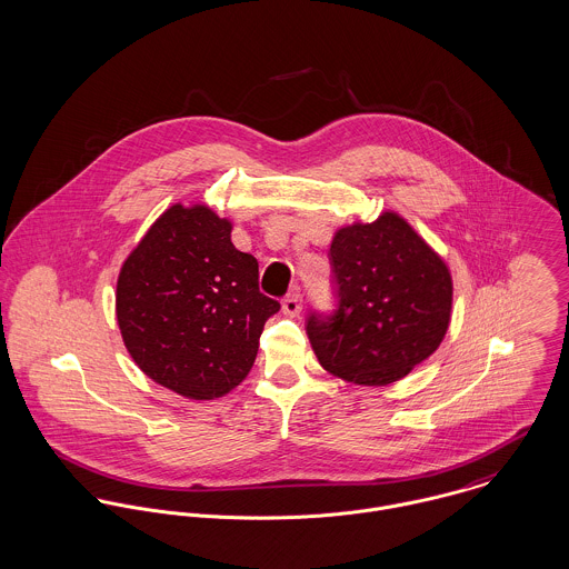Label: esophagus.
Wrapping results in <instances>:
<instances>
[{"label":"esophagus","instance_id":"34e87169","mask_svg":"<svg viewBox=\"0 0 569 569\" xmlns=\"http://www.w3.org/2000/svg\"><path fill=\"white\" fill-rule=\"evenodd\" d=\"M282 310L287 315H298L302 310V293L300 289H293L284 300H282Z\"/></svg>","mask_w":569,"mask_h":569}]
</instances>
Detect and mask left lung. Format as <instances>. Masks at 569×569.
I'll return each mask as SVG.
<instances>
[{"label":"left lung","mask_w":569,"mask_h":569,"mask_svg":"<svg viewBox=\"0 0 569 569\" xmlns=\"http://www.w3.org/2000/svg\"><path fill=\"white\" fill-rule=\"evenodd\" d=\"M337 310L310 312V346L330 373L367 387L405 378L443 341L452 276L398 212L335 232Z\"/></svg>","instance_id":"obj_1"}]
</instances>
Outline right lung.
Masks as SVG:
<instances>
[{
  "instance_id": "right-lung-1",
  "label": "right lung",
  "mask_w": 569,
  "mask_h": 569,
  "mask_svg": "<svg viewBox=\"0 0 569 569\" xmlns=\"http://www.w3.org/2000/svg\"><path fill=\"white\" fill-rule=\"evenodd\" d=\"M204 204L167 208L123 262L117 321L130 357L191 400L232 391L252 369L264 321L280 310L259 289V260L230 241Z\"/></svg>"
}]
</instances>
